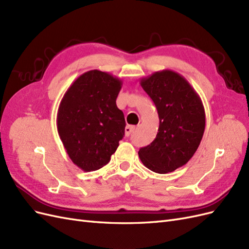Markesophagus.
Segmentation results:
<instances>
[{
	"mask_svg": "<svg viewBox=\"0 0 249 249\" xmlns=\"http://www.w3.org/2000/svg\"><path fill=\"white\" fill-rule=\"evenodd\" d=\"M135 131V126L133 125H126L125 129H124V133H125V136L129 137L130 135H132V133Z\"/></svg>",
	"mask_w": 249,
	"mask_h": 249,
	"instance_id": "esophagus-1",
	"label": "esophagus"
}]
</instances>
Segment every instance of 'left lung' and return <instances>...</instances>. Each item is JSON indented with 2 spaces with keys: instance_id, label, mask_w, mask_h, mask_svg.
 <instances>
[{
  "instance_id": "left-lung-1",
  "label": "left lung",
  "mask_w": 249,
  "mask_h": 249,
  "mask_svg": "<svg viewBox=\"0 0 249 249\" xmlns=\"http://www.w3.org/2000/svg\"><path fill=\"white\" fill-rule=\"evenodd\" d=\"M140 85L155 103L160 124L155 140L139 149V158L154 172H172L197 150L205 132V108L189 82L176 71H156L142 78Z\"/></svg>"
}]
</instances>
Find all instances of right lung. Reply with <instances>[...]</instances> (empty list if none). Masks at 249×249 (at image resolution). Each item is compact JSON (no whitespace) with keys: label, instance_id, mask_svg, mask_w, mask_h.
<instances>
[{"label":"right lung","instance_id":"right-lung-1","mask_svg":"<svg viewBox=\"0 0 249 249\" xmlns=\"http://www.w3.org/2000/svg\"><path fill=\"white\" fill-rule=\"evenodd\" d=\"M123 82L97 70L86 71L63 95L57 129L66 153L84 171L108 164L124 136L125 122L116 106Z\"/></svg>","mask_w":249,"mask_h":249}]
</instances>
